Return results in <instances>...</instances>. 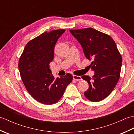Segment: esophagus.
I'll return each mask as SVG.
<instances>
[{"label": "esophagus", "mask_w": 134, "mask_h": 134, "mask_svg": "<svg viewBox=\"0 0 134 134\" xmlns=\"http://www.w3.org/2000/svg\"><path fill=\"white\" fill-rule=\"evenodd\" d=\"M73 79L76 81H79L82 80V78L80 76H77V75H73Z\"/></svg>", "instance_id": "obj_1"}]
</instances>
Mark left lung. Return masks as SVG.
Segmentation results:
<instances>
[{"label": "left lung", "mask_w": 134, "mask_h": 134, "mask_svg": "<svg viewBox=\"0 0 134 134\" xmlns=\"http://www.w3.org/2000/svg\"><path fill=\"white\" fill-rule=\"evenodd\" d=\"M70 32L80 43L85 57L92 60L90 66L95 72L92 78L82 76L89 83V89L84 94L91 101H100L110 94L118 83L121 56L109 35L91 27Z\"/></svg>", "instance_id": "obj_1"}]
</instances>
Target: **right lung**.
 I'll return each instance as SVG.
<instances>
[{
    "label": "right lung",
    "instance_id": "right-lung-1",
    "mask_svg": "<svg viewBox=\"0 0 134 134\" xmlns=\"http://www.w3.org/2000/svg\"><path fill=\"white\" fill-rule=\"evenodd\" d=\"M64 29L45 32L30 41L20 57L18 68L22 82L31 96L46 105L56 103L72 81L71 74L55 78L49 69L57 41Z\"/></svg>",
    "mask_w": 134,
    "mask_h": 134
}]
</instances>
